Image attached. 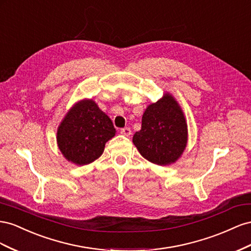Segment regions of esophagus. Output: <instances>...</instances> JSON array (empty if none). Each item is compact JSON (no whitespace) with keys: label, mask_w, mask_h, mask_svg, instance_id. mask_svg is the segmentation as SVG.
Returning <instances> with one entry per match:
<instances>
[{"label":"esophagus","mask_w":251,"mask_h":251,"mask_svg":"<svg viewBox=\"0 0 251 251\" xmlns=\"http://www.w3.org/2000/svg\"><path fill=\"white\" fill-rule=\"evenodd\" d=\"M121 133L123 134V135H125V137H129V135L131 134L130 128H129V127H125V128H123V129H121Z\"/></svg>","instance_id":"34e87169"}]
</instances>
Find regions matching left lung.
Segmentation results:
<instances>
[{
  "label": "left lung",
  "instance_id": "8db88e82",
  "mask_svg": "<svg viewBox=\"0 0 251 251\" xmlns=\"http://www.w3.org/2000/svg\"><path fill=\"white\" fill-rule=\"evenodd\" d=\"M188 128L184 112L175 97L165 92L147 106L142 117V128L132 142L143 157L156 165L176 163L187 146Z\"/></svg>",
  "mask_w": 251,
  "mask_h": 251
}]
</instances>
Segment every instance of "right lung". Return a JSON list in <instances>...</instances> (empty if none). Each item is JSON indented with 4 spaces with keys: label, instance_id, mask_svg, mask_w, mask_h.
Segmentation results:
<instances>
[{
    "label": "right lung",
    "instance_id": "add662e5",
    "mask_svg": "<svg viewBox=\"0 0 251 251\" xmlns=\"http://www.w3.org/2000/svg\"><path fill=\"white\" fill-rule=\"evenodd\" d=\"M116 132L110 118L94 100L83 99L63 118L56 131V143L68 162L83 166L102 155L105 144Z\"/></svg>",
    "mask_w": 251,
    "mask_h": 251
}]
</instances>
